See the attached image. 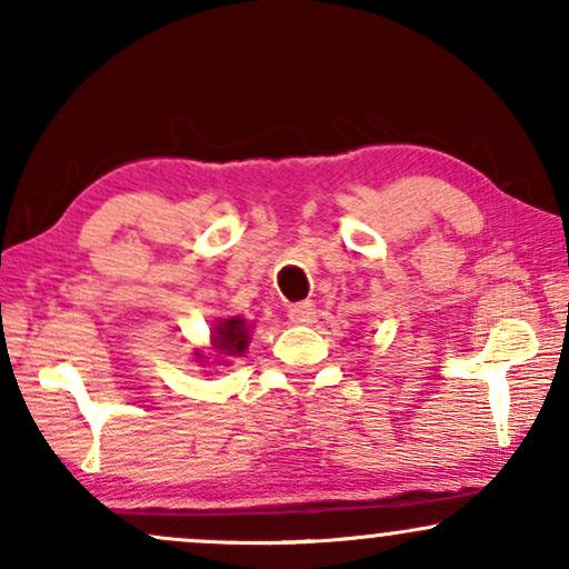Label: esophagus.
I'll use <instances>...</instances> for the list:
<instances>
[{"mask_svg":"<svg viewBox=\"0 0 569 569\" xmlns=\"http://www.w3.org/2000/svg\"><path fill=\"white\" fill-rule=\"evenodd\" d=\"M315 318H318V310H315L312 302H299V305H291L289 307V320H291V323L307 326V323H312Z\"/></svg>","mask_w":569,"mask_h":569,"instance_id":"34e87169","label":"esophagus"}]
</instances>
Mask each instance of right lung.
Instances as JSON below:
<instances>
[{"label": "right lung", "instance_id": "1", "mask_svg": "<svg viewBox=\"0 0 569 569\" xmlns=\"http://www.w3.org/2000/svg\"><path fill=\"white\" fill-rule=\"evenodd\" d=\"M211 341H214V350L219 355L238 358V355H243L246 347H249V326H246V320L238 318V315L236 318L217 320L214 331H211Z\"/></svg>", "mask_w": 569, "mask_h": 569}]
</instances>
